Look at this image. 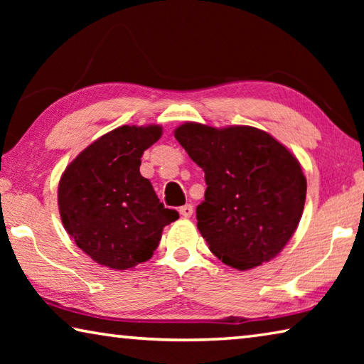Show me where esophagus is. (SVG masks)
Listing matches in <instances>:
<instances>
[{"instance_id": "esophagus-1", "label": "esophagus", "mask_w": 364, "mask_h": 364, "mask_svg": "<svg viewBox=\"0 0 364 364\" xmlns=\"http://www.w3.org/2000/svg\"><path fill=\"white\" fill-rule=\"evenodd\" d=\"M193 212H194V208H193V205H191V204H186V205L180 207V213H181V217H184V218H189L191 215H193Z\"/></svg>"}]
</instances>
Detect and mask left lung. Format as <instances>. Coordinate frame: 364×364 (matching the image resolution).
<instances>
[{
  "label": "left lung",
  "instance_id": "obj_1",
  "mask_svg": "<svg viewBox=\"0 0 364 364\" xmlns=\"http://www.w3.org/2000/svg\"><path fill=\"white\" fill-rule=\"evenodd\" d=\"M175 138L205 173L197 228L215 257L250 269L284 249L299 226L306 180L294 154L254 127L186 122Z\"/></svg>",
  "mask_w": 364,
  "mask_h": 364
}]
</instances>
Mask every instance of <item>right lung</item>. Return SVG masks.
Returning <instances> with one entry per match:
<instances>
[{"label":"right lung","mask_w":364,"mask_h":364,"mask_svg":"<svg viewBox=\"0 0 364 364\" xmlns=\"http://www.w3.org/2000/svg\"><path fill=\"white\" fill-rule=\"evenodd\" d=\"M160 136L159 125L119 127L80 152L60 176V220L96 263L128 269L147 262L164 228L180 217L139 173L144 151Z\"/></svg>","instance_id":"right-lung-1"}]
</instances>
